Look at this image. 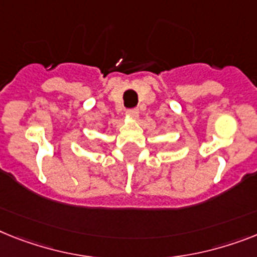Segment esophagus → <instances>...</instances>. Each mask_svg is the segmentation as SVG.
<instances>
[{
	"label": "esophagus",
	"instance_id": "obj_1",
	"mask_svg": "<svg viewBox=\"0 0 257 257\" xmlns=\"http://www.w3.org/2000/svg\"><path fill=\"white\" fill-rule=\"evenodd\" d=\"M139 113H140L139 108H131L126 111V115H128L129 117H137V116H139Z\"/></svg>",
	"mask_w": 257,
	"mask_h": 257
}]
</instances>
